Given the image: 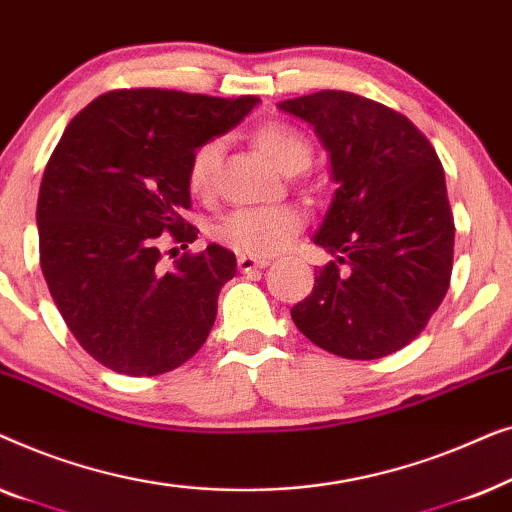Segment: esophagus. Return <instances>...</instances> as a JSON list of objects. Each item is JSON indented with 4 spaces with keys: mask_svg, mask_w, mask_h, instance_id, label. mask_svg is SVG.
Instances as JSON below:
<instances>
[{
    "mask_svg": "<svg viewBox=\"0 0 512 512\" xmlns=\"http://www.w3.org/2000/svg\"><path fill=\"white\" fill-rule=\"evenodd\" d=\"M270 261L268 258H256V256H240L237 258V268H240V272H251V270H263L268 268Z\"/></svg>",
    "mask_w": 512,
    "mask_h": 512,
    "instance_id": "esophagus-1",
    "label": "esophagus"
}]
</instances>
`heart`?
<instances>
[{"label":"heart","mask_w":512,"mask_h":512,"mask_svg":"<svg viewBox=\"0 0 512 512\" xmlns=\"http://www.w3.org/2000/svg\"><path fill=\"white\" fill-rule=\"evenodd\" d=\"M261 151L286 174L303 172L312 160V146L296 128L286 123H268L256 132ZM221 160V142L212 139L195 149L188 163V188L195 195H209L214 188L216 167ZM305 223V212L296 205L242 207L216 223V240L244 256H275Z\"/></svg>","instance_id":"b5f03b06"}]
</instances>
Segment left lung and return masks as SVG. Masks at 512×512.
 Returning <instances> with one entry per match:
<instances>
[{
    "mask_svg": "<svg viewBox=\"0 0 512 512\" xmlns=\"http://www.w3.org/2000/svg\"><path fill=\"white\" fill-rule=\"evenodd\" d=\"M277 107L312 125L338 186L312 237L335 261L291 307L293 324L345 359L394 354L424 331L450 286L454 219L436 149L403 114L345 90Z\"/></svg>",
    "mask_w": 512,
    "mask_h": 512,
    "instance_id": "left-lung-1",
    "label": "left lung"
}]
</instances>
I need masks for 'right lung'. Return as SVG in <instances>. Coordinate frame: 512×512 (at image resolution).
Masks as SVG:
<instances>
[{
	"instance_id": "right-lung-1",
	"label": "right lung",
	"mask_w": 512,
	"mask_h": 512,
	"mask_svg": "<svg viewBox=\"0 0 512 512\" xmlns=\"http://www.w3.org/2000/svg\"><path fill=\"white\" fill-rule=\"evenodd\" d=\"M256 104L254 95L111 90L62 132L39 188L41 270L69 331L102 366L153 377L205 345L235 254L209 244L163 270L158 237H198L181 219L191 156Z\"/></svg>"
}]
</instances>
